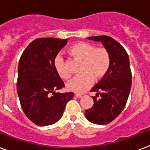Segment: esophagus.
Listing matches in <instances>:
<instances>
[{"label": "esophagus", "mask_w": 150, "mask_h": 150, "mask_svg": "<svg viewBox=\"0 0 150 150\" xmlns=\"http://www.w3.org/2000/svg\"><path fill=\"white\" fill-rule=\"evenodd\" d=\"M85 96H86V95L82 94V93H76V94H75V96H76L77 98H82V97H84Z\"/></svg>", "instance_id": "34e87169"}]
</instances>
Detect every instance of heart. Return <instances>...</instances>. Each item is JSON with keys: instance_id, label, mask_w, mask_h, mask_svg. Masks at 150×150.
I'll return each instance as SVG.
<instances>
[{"instance_id": "b5f03b06", "label": "heart", "mask_w": 150, "mask_h": 150, "mask_svg": "<svg viewBox=\"0 0 150 150\" xmlns=\"http://www.w3.org/2000/svg\"><path fill=\"white\" fill-rule=\"evenodd\" d=\"M69 53L73 58L82 61L81 72L69 81L66 85L69 91L82 93L92 86L94 79L99 80L106 75L110 68L111 58L109 51L103 47H96L88 42H78L69 49ZM54 69L58 75L63 79H69L70 73L64 61L61 56H57L54 62Z\"/></svg>"}]
</instances>
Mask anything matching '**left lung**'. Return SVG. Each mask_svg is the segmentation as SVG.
<instances>
[{"instance_id": "1", "label": "left lung", "mask_w": 150, "mask_h": 150, "mask_svg": "<svg viewBox=\"0 0 150 150\" xmlns=\"http://www.w3.org/2000/svg\"><path fill=\"white\" fill-rule=\"evenodd\" d=\"M88 39L101 41L110 54L109 71L91 90L96 92V96H92L94 105L85 112L92 123L105 125L117 117L127 103L132 85L129 59L124 47L112 38L102 35Z\"/></svg>"}]
</instances>
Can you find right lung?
Segmentation results:
<instances>
[{
  "mask_svg": "<svg viewBox=\"0 0 150 150\" xmlns=\"http://www.w3.org/2000/svg\"><path fill=\"white\" fill-rule=\"evenodd\" d=\"M67 42L68 39L37 38L21 56L18 95L25 115L38 126H49L58 122L74 96L71 92H55L64 85L54 69V62Z\"/></svg>",
  "mask_w": 150,
  "mask_h": 150,
  "instance_id": "add662e5",
  "label": "right lung"
}]
</instances>
